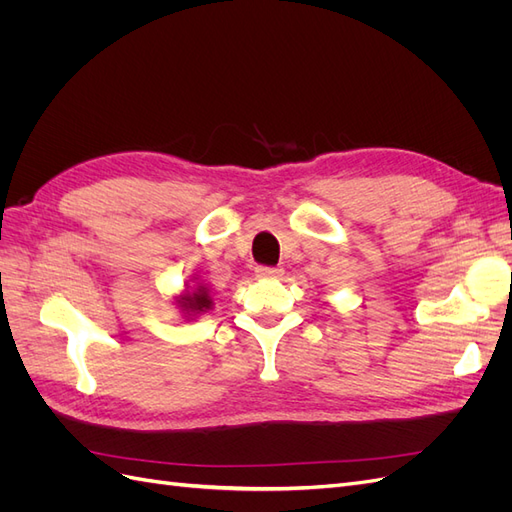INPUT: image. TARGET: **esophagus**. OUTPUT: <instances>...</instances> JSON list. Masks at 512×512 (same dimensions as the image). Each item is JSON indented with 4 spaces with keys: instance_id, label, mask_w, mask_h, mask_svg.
<instances>
[{
    "instance_id": "esophagus-1",
    "label": "esophagus",
    "mask_w": 512,
    "mask_h": 512,
    "mask_svg": "<svg viewBox=\"0 0 512 512\" xmlns=\"http://www.w3.org/2000/svg\"><path fill=\"white\" fill-rule=\"evenodd\" d=\"M282 273L284 271L277 267H256V275L262 277V280H280Z\"/></svg>"
}]
</instances>
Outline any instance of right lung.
Segmentation results:
<instances>
[{
	"label": "right lung",
	"mask_w": 512,
	"mask_h": 512,
	"mask_svg": "<svg viewBox=\"0 0 512 512\" xmlns=\"http://www.w3.org/2000/svg\"><path fill=\"white\" fill-rule=\"evenodd\" d=\"M177 303L181 307V312L188 314V318L205 314L207 309H211V305H213V301L209 297V290L203 284H198L194 290H185L183 294H179Z\"/></svg>",
	"instance_id": "obj_1"
}]
</instances>
